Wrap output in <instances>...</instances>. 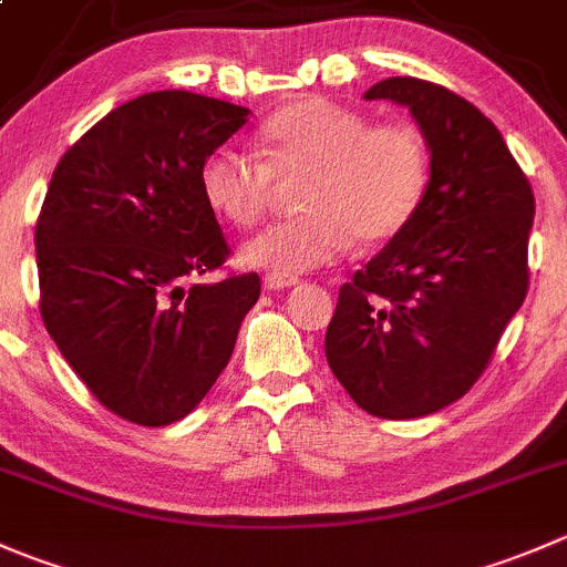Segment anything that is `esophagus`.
<instances>
[{
	"label": "esophagus",
	"instance_id": "34e87169",
	"mask_svg": "<svg viewBox=\"0 0 567 567\" xmlns=\"http://www.w3.org/2000/svg\"><path fill=\"white\" fill-rule=\"evenodd\" d=\"M293 285H299V279L296 277H282V274H271V277H266L268 290H285V288H293Z\"/></svg>",
	"mask_w": 567,
	"mask_h": 567
}]
</instances>
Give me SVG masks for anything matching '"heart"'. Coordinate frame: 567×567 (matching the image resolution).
<instances>
[{
	"instance_id": "1",
	"label": "heart",
	"mask_w": 567,
	"mask_h": 567,
	"mask_svg": "<svg viewBox=\"0 0 567 567\" xmlns=\"http://www.w3.org/2000/svg\"><path fill=\"white\" fill-rule=\"evenodd\" d=\"M266 163L218 146L199 172L207 205L235 227H255L268 210L274 177H305L299 213L244 246V260L271 274H299L338 260L354 240L388 244L404 233L432 177L430 146L410 124H371L360 110L310 96L260 126Z\"/></svg>"
}]
</instances>
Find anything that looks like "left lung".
I'll use <instances>...</instances> for the list:
<instances>
[{"label":"left lung","instance_id":"left-lung-1","mask_svg":"<svg viewBox=\"0 0 567 567\" xmlns=\"http://www.w3.org/2000/svg\"><path fill=\"white\" fill-rule=\"evenodd\" d=\"M365 99L410 107L432 152L421 210L338 293L327 362L360 410L421 417L463 399L529 290L535 194L468 99L417 76Z\"/></svg>","mask_w":567,"mask_h":567}]
</instances>
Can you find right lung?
Masks as SVG:
<instances>
[{
  "mask_svg": "<svg viewBox=\"0 0 567 567\" xmlns=\"http://www.w3.org/2000/svg\"><path fill=\"white\" fill-rule=\"evenodd\" d=\"M249 110L155 91L110 110L60 157L35 224L41 318L76 377L113 415L168 426L233 357L260 299L202 196L205 157Z\"/></svg>",
  "mask_w": 567,
  "mask_h": 567,
  "instance_id": "add662e5",
  "label": "right lung"
}]
</instances>
